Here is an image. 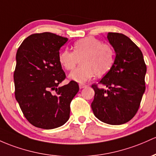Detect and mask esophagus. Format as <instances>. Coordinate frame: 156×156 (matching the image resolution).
Instances as JSON below:
<instances>
[{
  "instance_id": "obj_1",
  "label": "esophagus",
  "mask_w": 156,
  "mask_h": 156,
  "mask_svg": "<svg viewBox=\"0 0 156 156\" xmlns=\"http://www.w3.org/2000/svg\"><path fill=\"white\" fill-rule=\"evenodd\" d=\"M87 87L86 84H83V83H80L79 84V88L80 89H83V88H85V87Z\"/></svg>"
}]
</instances>
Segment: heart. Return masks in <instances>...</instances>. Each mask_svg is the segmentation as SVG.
Listing matches in <instances>:
<instances>
[{"label":"heart","instance_id":"heart-1","mask_svg":"<svg viewBox=\"0 0 156 156\" xmlns=\"http://www.w3.org/2000/svg\"><path fill=\"white\" fill-rule=\"evenodd\" d=\"M73 52L65 49L59 54L61 66L73 70L80 62L81 66L69 75L70 79L83 83L94 75L102 77L109 73L114 63L115 52L108 44L94 37H87L77 41L73 46Z\"/></svg>","mask_w":156,"mask_h":156}]
</instances>
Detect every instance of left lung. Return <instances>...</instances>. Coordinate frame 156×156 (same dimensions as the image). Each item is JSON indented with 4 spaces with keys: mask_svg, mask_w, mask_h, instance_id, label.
<instances>
[{
    "mask_svg": "<svg viewBox=\"0 0 156 156\" xmlns=\"http://www.w3.org/2000/svg\"><path fill=\"white\" fill-rule=\"evenodd\" d=\"M107 38L115 58L109 73L98 83L92 85L95 96L91 107L102 122L120 125L130 121L138 112L146 88L147 66L141 49L125 35L109 32Z\"/></svg>",
    "mask_w": 156,
    "mask_h": 156,
    "instance_id": "8db88e82",
    "label": "left lung"
}]
</instances>
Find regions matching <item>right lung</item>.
I'll return each mask as SVG.
<instances>
[{"mask_svg":"<svg viewBox=\"0 0 156 156\" xmlns=\"http://www.w3.org/2000/svg\"><path fill=\"white\" fill-rule=\"evenodd\" d=\"M68 41L51 32L32 34L16 53L15 95L23 115L36 127L51 129L64 125L70 113V103L79 87L66 78L60 64V48Z\"/></svg>","mask_w":156,"mask_h":156,"instance_id":"add662e5","label":"right lung"}]
</instances>
